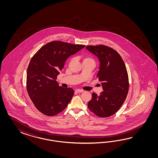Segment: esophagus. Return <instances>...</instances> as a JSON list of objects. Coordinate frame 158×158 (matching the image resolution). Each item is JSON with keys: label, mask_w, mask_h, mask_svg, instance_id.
Wrapping results in <instances>:
<instances>
[{"label": "esophagus", "mask_w": 158, "mask_h": 158, "mask_svg": "<svg viewBox=\"0 0 158 158\" xmlns=\"http://www.w3.org/2000/svg\"><path fill=\"white\" fill-rule=\"evenodd\" d=\"M75 92H76L77 93H79L83 92V90L82 89H77V90H75Z\"/></svg>", "instance_id": "34e87169"}]
</instances>
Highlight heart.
Here are the masks:
<instances>
[{"label":"heart","mask_w":158,"mask_h":158,"mask_svg":"<svg viewBox=\"0 0 158 158\" xmlns=\"http://www.w3.org/2000/svg\"><path fill=\"white\" fill-rule=\"evenodd\" d=\"M86 61H94L93 58L89 56H85L83 58V62H86Z\"/></svg>","instance_id":"heart-1"}]
</instances>
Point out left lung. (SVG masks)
<instances>
[{"instance_id": "8db88e82", "label": "left lung", "mask_w": 158, "mask_h": 158, "mask_svg": "<svg viewBox=\"0 0 158 158\" xmlns=\"http://www.w3.org/2000/svg\"><path fill=\"white\" fill-rule=\"evenodd\" d=\"M86 48L100 60L97 77L104 90L100 96L92 93L88 108L97 116L107 118L115 114L126 98L129 88L127 69L119 54L112 48L97 45L87 46Z\"/></svg>"}]
</instances>
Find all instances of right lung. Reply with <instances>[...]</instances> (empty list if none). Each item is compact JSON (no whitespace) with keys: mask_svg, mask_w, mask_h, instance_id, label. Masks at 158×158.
I'll return each mask as SVG.
<instances>
[{"mask_svg":"<svg viewBox=\"0 0 158 158\" xmlns=\"http://www.w3.org/2000/svg\"><path fill=\"white\" fill-rule=\"evenodd\" d=\"M85 47L53 41L44 45L31 58L27 72V89L35 106L44 115H57L71 100L73 90L59 86L56 79L67 58Z\"/></svg>","mask_w":158,"mask_h":158,"instance_id":"obj_1","label":"right lung"}]
</instances>
